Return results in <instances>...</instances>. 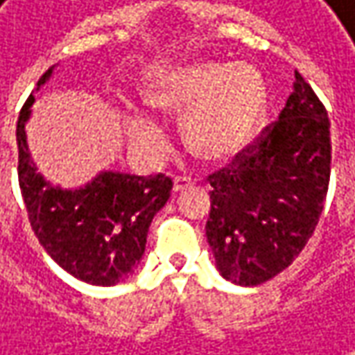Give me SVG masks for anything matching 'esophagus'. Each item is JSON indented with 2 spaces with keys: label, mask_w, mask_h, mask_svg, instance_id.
Masks as SVG:
<instances>
[{
  "label": "esophagus",
  "mask_w": 355,
  "mask_h": 355,
  "mask_svg": "<svg viewBox=\"0 0 355 355\" xmlns=\"http://www.w3.org/2000/svg\"><path fill=\"white\" fill-rule=\"evenodd\" d=\"M193 184V180L189 177H175V180H173V191L175 193H180V191H184L187 187H191Z\"/></svg>",
  "instance_id": "1"
}]
</instances>
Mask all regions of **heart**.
<instances>
[{"label":"heart","instance_id":"1","mask_svg":"<svg viewBox=\"0 0 355 355\" xmlns=\"http://www.w3.org/2000/svg\"><path fill=\"white\" fill-rule=\"evenodd\" d=\"M145 101L162 113H184V143L196 157L226 162L256 139L268 109L262 75L250 65L184 63L153 73ZM125 125L135 148L148 159L161 157L164 132L145 111L129 109Z\"/></svg>","mask_w":355,"mask_h":355}]
</instances>
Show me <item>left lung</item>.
I'll use <instances>...</instances> for the list:
<instances>
[{"mask_svg": "<svg viewBox=\"0 0 355 355\" xmlns=\"http://www.w3.org/2000/svg\"><path fill=\"white\" fill-rule=\"evenodd\" d=\"M330 121L296 71L276 123L210 175L207 239L223 278L258 286L286 270L316 230L330 182Z\"/></svg>", "mask_w": 355, "mask_h": 355, "instance_id": "left-lung-1", "label": "left lung"}]
</instances>
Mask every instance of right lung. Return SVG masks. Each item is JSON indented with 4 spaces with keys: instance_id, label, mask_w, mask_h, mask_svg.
<instances>
[{
    "instance_id": "obj_1",
    "label": "right lung",
    "mask_w": 355,
    "mask_h": 355,
    "mask_svg": "<svg viewBox=\"0 0 355 355\" xmlns=\"http://www.w3.org/2000/svg\"><path fill=\"white\" fill-rule=\"evenodd\" d=\"M51 67L37 81L45 85ZM35 97L17 119L19 187L31 228L47 254L71 276L93 286H115L131 276L145 254L148 226L173 191L164 175L137 177L103 171L79 189L49 182L31 159L25 125Z\"/></svg>"
}]
</instances>
